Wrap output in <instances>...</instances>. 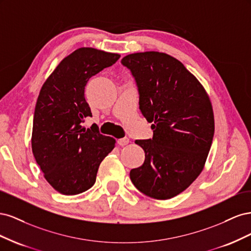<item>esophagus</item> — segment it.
<instances>
[{
    "instance_id": "1",
    "label": "esophagus",
    "mask_w": 251,
    "mask_h": 251,
    "mask_svg": "<svg viewBox=\"0 0 251 251\" xmlns=\"http://www.w3.org/2000/svg\"><path fill=\"white\" fill-rule=\"evenodd\" d=\"M130 142V140H128V138H121V139H118L117 140V143L119 144L120 147H125L126 146V144Z\"/></svg>"
}]
</instances>
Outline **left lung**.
<instances>
[{"label": "left lung", "mask_w": 251, "mask_h": 251, "mask_svg": "<svg viewBox=\"0 0 251 251\" xmlns=\"http://www.w3.org/2000/svg\"><path fill=\"white\" fill-rule=\"evenodd\" d=\"M139 92V109L151 123L153 138L136 140L146 159L130 172L135 187L157 200H168L201 174L215 133L206 91L184 65L166 53H132L121 59Z\"/></svg>", "instance_id": "8db88e82"}]
</instances>
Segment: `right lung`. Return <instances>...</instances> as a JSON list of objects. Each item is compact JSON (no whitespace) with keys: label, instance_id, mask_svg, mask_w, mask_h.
<instances>
[{"label":"right lung","instance_id":"1","mask_svg":"<svg viewBox=\"0 0 251 251\" xmlns=\"http://www.w3.org/2000/svg\"><path fill=\"white\" fill-rule=\"evenodd\" d=\"M117 53L82 47L66 56L44 82L34 110L31 147L44 177L58 193L88 191L100 164L115 147V139L93 126H81L92 113L85 98L89 78L115 64Z\"/></svg>","mask_w":251,"mask_h":251}]
</instances>
